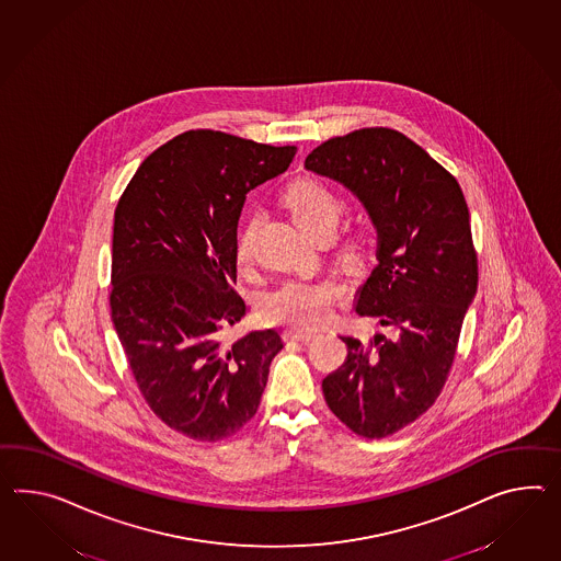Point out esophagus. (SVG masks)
Returning <instances> with one entry per match:
<instances>
[{"instance_id":"obj_1","label":"esophagus","mask_w":561,"mask_h":561,"mask_svg":"<svg viewBox=\"0 0 561 561\" xmlns=\"http://www.w3.org/2000/svg\"><path fill=\"white\" fill-rule=\"evenodd\" d=\"M285 337H287V340H293V342H302V344H307V342L316 340L317 331L288 330L287 333H285Z\"/></svg>"}]
</instances>
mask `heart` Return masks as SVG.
<instances>
[{
	"label": "heart",
	"mask_w": 561,
	"mask_h": 561,
	"mask_svg": "<svg viewBox=\"0 0 561 561\" xmlns=\"http://www.w3.org/2000/svg\"><path fill=\"white\" fill-rule=\"evenodd\" d=\"M283 203L290 211L295 224L305 233L316 238L321 231L337 230L340 216L344 211V202L328 185L317 179H299L288 185L283 193ZM254 226L250 219L245 224L236 245L238 264L248 266L254 259ZM358 244L345 248V259L358 260ZM342 299V287L330 280H287L280 287L271 290L262 301V316L273 323L290 328H316L328 321L333 307Z\"/></svg>",
	"instance_id": "heart-1"
}]
</instances>
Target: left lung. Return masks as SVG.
Here are the masks:
<instances>
[{
	"label": "left lung",
	"mask_w": 561,
	"mask_h": 561,
	"mask_svg": "<svg viewBox=\"0 0 561 561\" xmlns=\"http://www.w3.org/2000/svg\"><path fill=\"white\" fill-rule=\"evenodd\" d=\"M305 167L350 188L378 231L356 311L387 333L342 335L347 359L321 388L347 430L380 439L423 415L451 370L478 288L468 205L456 176L397 129L330 138Z\"/></svg>",
	"instance_id": "8db88e82"
}]
</instances>
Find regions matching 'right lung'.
<instances>
[{
    "label": "right lung",
    "mask_w": 561,
    "mask_h": 561,
    "mask_svg": "<svg viewBox=\"0 0 561 561\" xmlns=\"http://www.w3.org/2000/svg\"><path fill=\"white\" fill-rule=\"evenodd\" d=\"M297 146L191 129L157 148L114 216L110 309L152 413L197 442H219L256 415L278 331L224 333L245 316L236 285L245 193L285 173Z\"/></svg>",
    "instance_id": "right-lung-1"
}]
</instances>
